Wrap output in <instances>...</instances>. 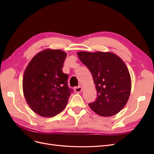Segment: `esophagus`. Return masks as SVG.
<instances>
[{
  "mask_svg": "<svg viewBox=\"0 0 154 154\" xmlns=\"http://www.w3.org/2000/svg\"><path fill=\"white\" fill-rule=\"evenodd\" d=\"M74 91L76 93H80L82 91V87L81 86H79L74 88Z\"/></svg>",
  "mask_w": 154,
  "mask_h": 154,
  "instance_id": "34e87169",
  "label": "esophagus"
}]
</instances>
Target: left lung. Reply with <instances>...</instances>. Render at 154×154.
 <instances>
[{"label": "left lung", "mask_w": 154, "mask_h": 154, "mask_svg": "<svg viewBox=\"0 0 154 154\" xmlns=\"http://www.w3.org/2000/svg\"><path fill=\"white\" fill-rule=\"evenodd\" d=\"M81 62L91 71L97 91L91 109L101 116H112L127 104L131 91V78L123 60L112 53H77Z\"/></svg>", "instance_id": "obj_1"}]
</instances>
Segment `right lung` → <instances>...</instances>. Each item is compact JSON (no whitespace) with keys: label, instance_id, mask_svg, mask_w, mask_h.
Masks as SVG:
<instances>
[{"label":"right lung","instance_id":"1","mask_svg":"<svg viewBox=\"0 0 154 154\" xmlns=\"http://www.w3.org/2000/svg\"><path fill=\"white\" fill-rule=\"evenodd\" d=\"M67 54L47 49L32 58L22 80L27 104L40 116L51 118L64 110L72 90L67 85L68 74L62 72Z\"/></svg>","mask_w":154,"mask_h":154}]
</instances>
